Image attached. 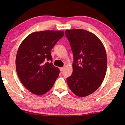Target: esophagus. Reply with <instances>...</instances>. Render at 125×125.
Masks as SVG:
<instances>
[{"label": "esophagus", "mask_w": 125, "mask_h": 125, "mask_svg": "<svg viewBox=\"0 0 125 125\" xmlns=\"http://www.w3.org/2000/svg\"><path fill=\"white\" fill-rule=\"evenodd\" d=\"M64 69H65V68L64 67H61V68H60V70L61 71H63L64 70Z\"/></svg>", "instance_id": "1"}]
</instances>
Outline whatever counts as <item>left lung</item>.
Masks as SVG:
<instances>
[{
	"mask_svg": "<svg viewBox=\"0 0 125 125\" xmlns=\"http://www.w3.org/2000/svg\"><path fill=\"white\" fill-rule=\"evenodd\" d=\"M73 55V72L67 82L70 90L85 97L99 88L107 69V56L100 40L93 33L82 29L66 30Z\"/></svg>",
	"mask_w": 125,
	"mask_h": 125,
	"instance_id": "obj_1",
	"label": "left lung"
}]
</instances>
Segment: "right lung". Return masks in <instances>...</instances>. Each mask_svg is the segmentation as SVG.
Returning a JSON list of instances; mask_svg holds the SVG:
<instances>
[{
  "instance_id": "add662e5",
  "label": "right lung",
  "mask_w": 125,
  "mask_h": 125,
  "mask_svg": "<svg viewBox=\"0 0 125 125\" xmlns=\"http://www.w3.org/2000/svg\"><path fill=\"white\" fill-rule=\"evenodd\" d=\"M63 35L61 31L35 32L21 43L16 56V70L22 84L31 93L37 95L47 93L58 77L59 70L52 62L51 51Z\"/></svg>"
}]
</instances>
